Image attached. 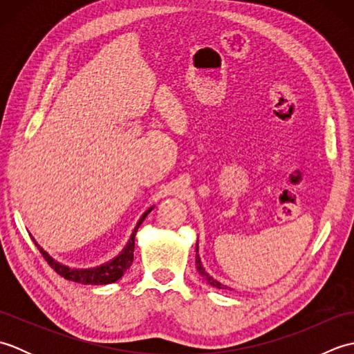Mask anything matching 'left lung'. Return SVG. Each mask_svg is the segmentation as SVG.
Returning <instances> with one entry per match:
<instances>
[{
  "label": "left lung",
  "instance_id": "1",
  "mask_svg": "<svg viewBox=\"0 0 354 354\" xmlns=\"http://www.w3.org/2000/svg\"><path fill=\"white\" fill-rule=\"evenodd\" d=\"M198 252H199V246H198V243H196V269H198V272L202 275V278H204V280H205L208 284L214 286V288H217V289H228V286H225V284L219 283L217 280H214V278L207 272V270L204 269V266H202V261H201V257H199Z\"/></svg>",
  "mask_w": 354,
  "mask_h": 354
}]
</instances>
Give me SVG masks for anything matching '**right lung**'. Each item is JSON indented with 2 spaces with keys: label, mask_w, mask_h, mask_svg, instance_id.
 Here are the masks:
<instances>
[{
  "label": "right lung",
  "mask_w": 354,
  "mask_h": 354,
  "mask_svg": "<svg viewBox=\"0 0 354 354\" xmlns=\"http://www.w3.org/2000/svg\"><path fill=\"white\" fill-rule=\"evenodd\" d=\"M153 207L147 208L142 216L140 217V221L135 225V228L132 231V234L127 240L126 246L122 250L118 255H115L114 259L103 263L100 266L95 268H86V269H77V268H70L65 266L62 263H59L57 260H55L53 257H50V254L47 251H44L42 248L36 243V240L33 239L35 245L37 246V250L41 251V254L44 255V259L48 261V265L56 270L59 275H62L64 278L74 283H80V284H111L115 283L117 280L123 277V274L126 272L127 269L131 268L132 261H133V248H135V236H137V231L140 228V225L142 223V221L146 219L147 214L152 212Z\"/></svg>",
  "instance_id": "right-lung-1"
}]
</instances>
